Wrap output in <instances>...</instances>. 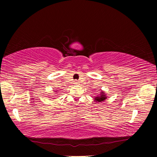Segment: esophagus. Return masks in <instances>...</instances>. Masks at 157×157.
Segmentation results:
<instances>
[{
    "label": "esophagus",
    "instance_id": "obj_1",
    "mask_svg": "<svg viewBox=\"0 0 157 157\" xmlns=\"http://www.w3.org/2000/svg\"><path fill=\"white\" fill-rule=\"evenodd\" d=\"M74 84H79V82L78 81V80H75V82H74Z\"/></svg>",
    "mask_w": 157,
    "mask_h": 157
}]
</instances>
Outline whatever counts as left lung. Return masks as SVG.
Wrapping results in <instances>:
<instances>
[{"instance_id": "obj_1", "label": "left lung", "mask_w": 157, "mask_h": 157, "mask_svg": "<svg viewBox=\"0 0 157 157\" xmlns=\"http://www.w3.org/2000/svg\"><path fill=\"white\" fill-rule=\"evenodd\" d=\"M101 94H100V96H97L96 98H95V99H94L95 101L98 103L101 102V101H103L106 99L107 97L105 96V94H104V92H101Z\"/></svg>"}]
</instances>
